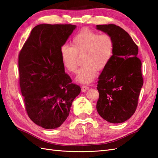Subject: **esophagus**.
<instances>
[{
	"label": "esophagus",
	"instance_id": "esophagus-1",
	"mask_svg": "<svg viewBox=\"0 0 158 158\" xmlns=\"http://www.w3.org/2000/svg\"><path fill=\"white\" fill-rule=\"evenodd\" d=\"M88 89H89V87L87 86V85H83L81 87V90H82L83 92H85Z\"/></svg>",
	"mask_w": 158,
	"mask_h": 158
}]
</instances>
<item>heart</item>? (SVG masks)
Masks as SVG:
<instances>
[{"label": "heart", "instance_id": "b5f03b06", "mask_svg": "<svg viewBox=\"0 0 158 158\" xmlns=\"http://www.w3.org/2000/svg\"><path fill=\"white\" fill-rule=\"evenodd\" d=\"M113 49L114 41L109 35H99L85 28L74 36L71 47H62L60 56L64 67L71 73L77 70L78 56H82L83 66L77 73L76 81L81 83H89L96 78L98 70H104L108 65Z\"/></svg>", "mask_w": 158, "mask_h": 158}]
</instances>
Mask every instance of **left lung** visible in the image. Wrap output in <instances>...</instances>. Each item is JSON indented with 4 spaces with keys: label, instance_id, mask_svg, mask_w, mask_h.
<instances>
[{
    "label": "left lung",
    "instance_id": "obj_1",
    "mask_svg": "<svg viewBox=\"0 0 158 158\" xmlns=\"http://www.w3.org/2000/svg\"><path fill=\"white\" fill-rule=\"evenodd\" d=\"M96 28L109 35L114 41L112 58L98 77L96 109L108 122L122 123L135 113L143 85L139 48L118 26L97 25Z\"/></svg>",
    "mask_w": 158,
    "mask_h": 158
}]
</instances>
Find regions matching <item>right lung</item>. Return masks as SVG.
Wrapping results in <instances>:
<instances>
[{"label": "right lung", "instance_id": "add662e5", "mask_svg": "<svg viewBox=\"0 0 158 158\" xmlns=\"http://www.w3.org/2000/svg\"><path fill=\"white\" fill-rule=\"evenodd\" d=\"M75 28L72 24L36 26L19 52V85L26 112L43 128L61 126L81 92L65 73L60 56L62 46Z\"/></svg>", "mask_w": 158, "mask_h": 158}]
</instances>
